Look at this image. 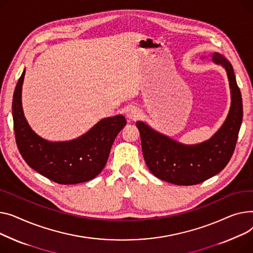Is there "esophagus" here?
<instances>
[{
  "label": "esophagus",
  "mask_w": 253,
  "mask_h": 253,
  "mask_svg": "<svg viewBox=\"0 0 253 253\" xmlns=\"http://www.w3.org/2000/svg\"><path fill=\"white\" fill-rule=\"evenodd\" d=\"M140 117V111L136 108H130L127 112V118L130 121H136Z\"/></svg>",
  "instance_id": "obj_1"
}]
</instances>
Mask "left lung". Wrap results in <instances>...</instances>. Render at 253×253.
<instances>
[{
  "instance_id": "8db88e82",
  "label": "left lung",
  "mask_w": 253,
  "mask_h": 253,
  "mask_svg": "<svg viewBox=\"0 0 253 253\" xmlns=\"http://www.w3.org/2000/svg\"><path fill=\"white\" fill-rule=\"evenodd\" d=\"M212 60L227 70L232 103L227 121L211 140L186 146L137 123L146 165L160 180L183 186L200 184L224 169L234 153L243 117L241 92L229 60L218 53Z\"/></svg>"
}]
</instances>
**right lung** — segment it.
I'll return each instance as SVG.
<instances>
[{"mask_svg": "<svg viewBox=\"0 0 253 253\" xmlns=\"http://www.w3.org/2000/svg\"><path fill=\"white\" fill-rule=\"evenodd\" d=\"M24 73L15 87L12 113L15 140L27 165L47 179L72 185L90 181L105 167L111 146L125 126L123 115L104 118L81 138L70 142H48L29 127L21 106Z\"/></svg>", "mask_w": 253, "mask_h": 253, "instance_id": "1", "label": "right lung"}]
</instances>
